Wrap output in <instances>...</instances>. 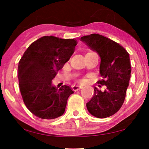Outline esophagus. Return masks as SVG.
<instances>
[{
    "instance_id": "obj_1",
    "label": "esophagus",
    "mask_w": 149,
    "mask_h": 149,
    "mask_svg": "<svg viewBox=\"0 0 149 149\" xmlns=\"http://www.w3.org/2000/svg\"><path fill=\"white\" fill-rule=\"evenodd\" d=\"M82 87H81V86H79V85H73L72 86V89L73 91H78L79 90V89H81Z\"/></svg>"
}]
</instances>
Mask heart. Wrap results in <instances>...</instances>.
Segmentation results:
<instances>
[{"label": "heart", "instance_id": "heart-1", "mask_svg": "<svg viewBox=\"0 0 149 149\" xmlns=\"http://www.w3.org/2000/svg\"><path fill=\"white\" fill-rule=\"evenodd\" d=\"M80 81V82L81 83H85V80H83H83H80V81Z\"/></svg>", "mask_w": 149, "mask_h": 149}]
</instances>
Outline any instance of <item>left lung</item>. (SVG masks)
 Masks as SVG:
<instances>
[{
	"mask_svg": "<svg viewBox=\"0 0 149 149\" xmlns=\"http://www.w3.org/2000/svg\"><path fill=\"white\" fill-rule=\"evenodd\" d=\"M81 40L99 55L102 79L97 83L100 87L106 86L104 91L94 87L87 109L95 117H109L121 109L125 100L132 70L129 54L119 43L100 34L82 36Z\"/></svg>",
	"mask_w": 149,
	"mask_h": 149,
	"instance_id": "obj_1",
	"label": "left lung"
}]
</instances>
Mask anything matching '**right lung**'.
Instances as JSON below:
<instances>
[{
  "label": "right lung",
  "mask_w": 149,
  "mask_h": 149,
  "mask_svg": "<svg viewBox=\"0 0 149 149\" xmlns=\"http://www.w3.org/2000/svg\"><path fill=\"white\" fill-rule=\"evenodd\" d=\"M77 45L75 39L45 36L32 42L20 59V92L26 107L36 117L54 119L64 114L68 97L74 91L66 85L56 88L52 81L70 60Z\"/></svg>",
  "instance_id": "right-lung-1"
}]
</instances>
